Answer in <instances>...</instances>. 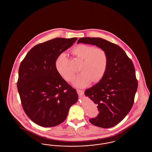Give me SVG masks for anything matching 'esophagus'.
<instances>
[{"label": "esophagus", "instance_id": "34e87169", "mask_svg": "<svg viewBox=\"0 0 152 152\" xmlns=\"http://www.w3.org/2000/svg\"><path fill=\"white\" fill-rule=\"evenodd\" d=\"M77 92L78 94H79V95H81V96H82V95L84 94V91H83V90L77 89Z\"/></svg>", "mask_w": 152, "mask_h": 152}]
</instances>
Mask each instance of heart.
<instances>
[{"mask_svg": "<svg viewBox=\"0 0 152 152\" xmlns=\"http://www.w3.org/2000/svg\"><path fill=\"white\" fill-rule=\"evenodd\" d=\"M72 53L82 60L80 67L81 72L73 83L75 87H86L92 80L93 82H97L102 78L107 71L108 62V55L105 50L89 45L79 44L73 48ZM56 68L65 80L72 81L74 79L75 72L71 68L65 54L63 53L58 57Z\"/></svg>", "mask_w": 152, "mask_h": 152, "instance_id": "1", "label": "heart"}]
</instances>
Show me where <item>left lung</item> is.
Masks as SVG:
<instances>
[{
  "label": "left lung",
  "mask_w": 152,
  "mask_h": 152,
  "mask_svg": "<svg viewBox=\"0 0 152 152\" xmlns=\"http://www.w3.org/2000/svg\"><path fill=\"white\" fill-rule=\"evenodd\" d=\"M95 45L107 52L108 66L105 75L84 94L97 105L99 113L89 122L95 126L112 128L121 122L132 108L137 89L133 62L115 44L100 37L80 38L77 43Z\"/></svg>",
  "instance_id": "8db88e82"
}]
</instances>
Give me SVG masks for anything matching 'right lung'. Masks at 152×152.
I'll list each match as a JSON object with an SVG mask.
<instances>
[{
  "label": "right lung",
  "instance_id": "obj_1",
  "mask_svg": "<svg viewBox=\"0 0 152 152\" xmlns=\"http://www.w3.org/2000/svg\"><path fill=\"white\" fill-rule=\"evenodd\" d=\"M77 37H58L37 44L19 69L17 87L23 108L38 125L52 127L63 123L78 100L76 90L58 72L56 61Z\"/></svg>",
  "mask_w": 152,
  "mask_h": 152
}]
</instances>
